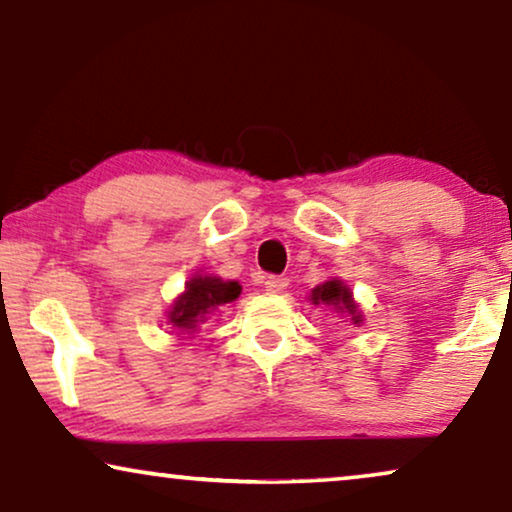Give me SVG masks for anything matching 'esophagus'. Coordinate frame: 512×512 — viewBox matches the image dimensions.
I'll use <instances>...</instances> for the list:
<instances>
[{
    "instance_id": "esophagus-1",
    "label": "esophagus",
    "mask_w": 512,
    "mask_h": 512,
    "mask_svg": "<svg viewBox=\"0 0 512 512\" xmlns=\"http://www.w3.org/2000/svg\"><path fill=\"white\" fill-rule=\"evenodd\" d=\"M287 285H290V280H287L285 276H269V278L264 280V287L269 292H273V294H280Z\"/></svg>"
}]
</instances>
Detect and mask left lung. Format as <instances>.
Segmentation results:
<instances>
[{"instance_id":"8db88e82","label":"left lung","mask_w":512,"mask_h":512,"mask_svg":"<svg viewBox=\"0 0 512 512\" xmlns=\"http://www.w3.org/2000/svg\"><path fill=\"white\" fill-rule=\"evenodd\" d=\"M308 301L315 306H327L334 311L338 318L350 322V325L359 327L364 322V313L359 304L352 297V290L343 283L341 278H329L325 283L313 287L311 294H308Z\"/></svg>"}]
</instances>
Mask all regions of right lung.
<instances>
[{
    "mask_svg": "<svg viewBox=\"0 0 512 512\" xmlns=\"http://www.w3.org/2000/svg\"><path fill=\"white\" fill-rule=\"evenodd\" d=\"M241 294L239 280H222L213 273H194L185 283V290L167 308V325L176 336L194 338L204 322L220 308L234 304Z\"/></svg>",
    "mask_w": 512,
    "mask_h": 512,
    "instance_id": "1",
    "label": "right lung"
}]
</instances>
